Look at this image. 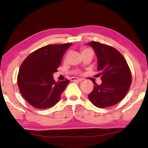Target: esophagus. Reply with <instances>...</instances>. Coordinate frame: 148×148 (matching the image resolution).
Wrapping results in <instances>:
<instances>
[{
    "label": "esophagus",
    "instance_id": "1",
    "mask_svg": "<svg viewBox=\"0 0 148 148\" xmlns=\"http://www.w3.org/2000/svg\"><path fill=\"white\" fill-rule=\"evenodd\" d=\"M71 80L72 81H78V82H82V78H76V77H72L71 78Z\"/></svg>",
    "mask_w": 148,
    "mask_h": 148
}]
</instances>
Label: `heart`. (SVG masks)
<instances>
[{
	"label": "heart",
	"instance_id": "1",
	"mask_svg": "<svg viewBox=\"0 0 148 148\" xmlns=\"http://www.w3.org/2000/svg\"><path fill=\"white\" fill-rule=\"evenodd\" d=\"M86 52H92V51L89 49H84L82 50V53H86Z\"/></svg>",
	"mask_w": 148,
	"mask_h": 148
}]
</instances>
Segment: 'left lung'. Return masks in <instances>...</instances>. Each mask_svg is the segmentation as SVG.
<instances>
[{"label": "left lung", "instance_id": "8db88e82", "mask_svg": "<svg viewBox=\"0 0 148 148\" xmlns=\"http://www.w3.org/2000/svg\"><path fill=\"white\" fill-rule=\"evenodd\" d=\"M93 49L97 58V76L102 82H94L88 97L96 107L113 106L125 97L131 84V73L127 62L119 51L98 42L86 43Z\"/></svg>", "mask_w": 148, "mask_h": 148}]
</instances>
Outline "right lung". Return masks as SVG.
Masks as SVG:
<instances>
[{"instance_id": "1", "label": "right lung", "mask_w": 148, "mask_h": 148, "mask_svg": "<svg viewBox=\"0 0 148 148\" xmlns=\"http://www.w3.org/2000/svg\"><path fill=\"white\" fill-rule=\"evenodd\" d=\"M72 43L49 45L29 55L21 64L17 84L23 98L38 109L51 108L58 103L70 80L56 82L53 74Z\"/></svg>"}]
</instances>
